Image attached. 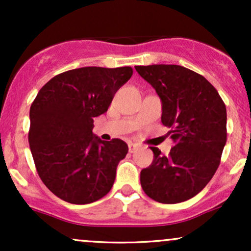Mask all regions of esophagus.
I'll use <instances>...</instances> for the list:
<instances>
[{"label": "esophagus", "mask_w": 251, "mask_h": 251, "mask_svg": "<svg viewBox=\"0 0 251 251\" xmlns=\"http://www.w3.org/2000/svg\"><path fill=\"white\" fill-rule=\"evenodd\" d=\"M138 149V145L137 144H133V143H129L128 144V151L131 152V153H133V152H135V150Z\"/></svg>", "instance_id": "1"}]
</instances>
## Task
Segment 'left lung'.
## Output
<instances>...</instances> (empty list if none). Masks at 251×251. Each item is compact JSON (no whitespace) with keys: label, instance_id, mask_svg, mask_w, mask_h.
Returning <instances> with one entry per match:
<instances>
[{"label":"left lung","instance_id":"obj_1","mask_svg":"<svg viewBox=\"0 0 251 251\" xmlns=\"http://www.w3.org/2000/svg\"><path fill=\"white\" fill-rule=\"evenodd\" d=\"M162 100V123L175 146L169 155L153 151L140 184L155 201L175 204L195 197L214 177L226 143V108L214 86L178 65L135 66Z\"/></svg>","mask_w":251,"mask_h":251}]
</instances>
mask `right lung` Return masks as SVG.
<instances>
[{"label": "right lung", "instance_id": "obj_1", "mask_svg": "<svg viewBox=\"0 0 251 251\" xmlns=\"http://www.w3.org/2000/svg\"><path fill=\"white\" fill-rule=\"evenodd\" d=\"M133 74L131 67H82L55 75L30 106L28 133L40 178L72 204L93 203L109 192L128 146L93 134V119L105 113L116 92Z\"/></svg>", "mask_w": 251, "mask_h": 251}]
</instances>
